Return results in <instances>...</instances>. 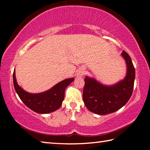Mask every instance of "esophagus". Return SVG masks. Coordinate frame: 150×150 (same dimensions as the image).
I'll return each instance as SVG.
<instances>
[{
  "instance_id": "1",
  "label": "esophagus",
  "mask_w": 150,
  "mask_h": 150,
  "mask_svg": "<svg viewBox=\"0 0 150 150\" xmlns=\"http://www.w3.org/2000/svg\"><path fill=\"white\" fill-rule=\"evenodd\" d=\"M84 74H85L84 70H83V69H78L77 71H76L75 76L79 78V77H82Z\"/></svg>"
}]
</instances>
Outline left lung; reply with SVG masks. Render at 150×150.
<instances>
[{
  "mask_svg": "<svg viewBox=\"0 0 150 150\" xmlns=\"http://www.w3.org/2000/svg\"><path fill=\"white\" fill-rule=\"evenodd\" d=\"M121 56L126 63V74L122 80L112 85H106L95 78L86 76L83 92L84 103L92 112L105 115L115 112L126 105L131 97L135 80V69L125 51Z\"/></svg>",
  "mask_w": 150,
  "mask_h": 150,
  "instance_id": "left-lung-1",
  "label": "left lung"
}]
</instances>
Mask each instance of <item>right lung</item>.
<instances>
[{
  "mask_svg": "<svg viewBox=\"0 0 150 150\" xmlns=\"http://www.w3.org/2000/svg\"><path fill=\"white\" fill-rule=\"evenodd\" d=\"M74 78L66 79L44 92L30 93L18 85L15 70L13 73V83L16 93L27 107L39 114H48L57 110L64 99L65 90Z\"/></svg>",
  "mask_w": 150,
  "mask_h": 150,
  "instance_id": "obj_1",
  "label": "right lung"
}]
</instances>
